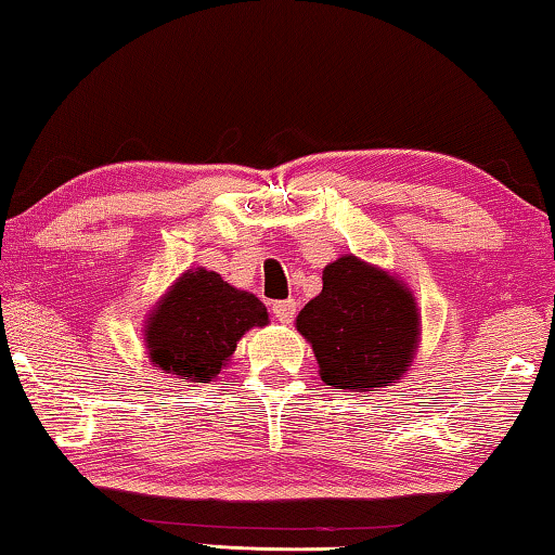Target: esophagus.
I'll use <instances>...</instances> for the list:
<instances>
[{
    "label": "esophagus",
    "mask_w": 555,
    "mask_h": 555,
    "mask_svg": "<svg viewBox=\"0 0 555 555\" xmlns=\"http://www.w3.org/2000/svg\"><path fill=\"white\" fill-rule=\"evenodd\" d=\"M271 311H274V319L279 323H292L294 315H296V301L294 298H286V301H276L274 306H271Z\"/></svg>",
    "instance_id": "obj_1"
}]
</instances>
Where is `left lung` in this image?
I'll list each match as a JSON object with an SVG mask.
<instances>
[{
  "label": "left lung",
  "mask_w": 555,
  "mask_h": 555,
  "mask_svg": "<svg viewBox=\"0 0 555 555\" xmlns=\"http://www.w3.org/2000/svg\"><path fill=\"white\" fill-rule=\"evenodd\" d=\"M296 331L311 343L325 385L367 392L408 375L420 348L422 315L398 274L343 254L323 269L321 294L296 315Z\"/></svg>",
  "instance_id": "1"
}]
</instances>
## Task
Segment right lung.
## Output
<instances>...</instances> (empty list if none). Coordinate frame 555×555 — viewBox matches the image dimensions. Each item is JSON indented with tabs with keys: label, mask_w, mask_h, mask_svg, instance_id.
<instances>
[{
	"label": "right lung",
	"mask_w": 555,
	"mask_h": 555,
	"mask_svg": "<svg viewBox=\"0 0 555 555\" xmlns=\"http://www.w3.org/2000/svg\"><path fill=\"white\" fill-rule=\"evenodd\" d=\"M267 323V306L257 296L227 284L217 271L188 269L147 311L145 353L155 371L209 383L230 365L244 333Z\"/></svg>",
	"instance_id": "obj_1"
}]
</instances>
